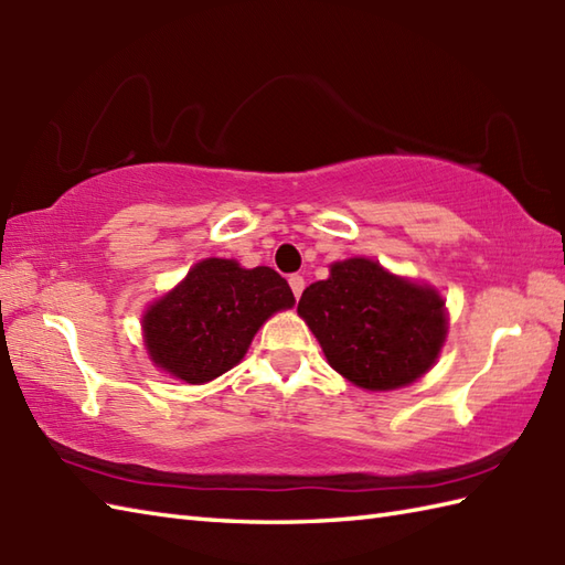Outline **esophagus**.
Instances as JSON below:
<instances>
[{"instance_id": "1", "label": "esophagus", "mask_w": 565, "mask_h": 565, "mask_svg": "<svg viewBox=\"0 0 565 565\" xmlns=\"http://www.w3.org/2000/svg\"><path fill=\"white\" fill-rule=\"evenodd\" d=\"M289 286H291L294 296H296V298H301V294H303V289H306L303 276H301V274H291V276H289Z\"/></svg>"}]
</instances>
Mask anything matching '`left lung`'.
Returning <instances> with one entry per match:
<instances>
[{
    "instance_id": "left-lung-1",
    "label": "left lung",
    "mask_w": 565,
    "mask_h": 565,
    "mask_svg": "<svg viewBox=\"0 0 565 565\" xmlns=\"http://www.w3.org/2000/svg\"><path fill=\"white\" fill-rule=\"evenodd\" d=\"M298 316L334 371L369 391L401 388L435 364L447 334L441 296L393 276L379 262L344 259L310 284Z\"/></svg>"
}]
</instances>
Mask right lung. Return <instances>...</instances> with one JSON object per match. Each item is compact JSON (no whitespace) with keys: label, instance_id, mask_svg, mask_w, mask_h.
Wrapping results in <instances>:
<instances>
[{"label":"right lung","instance_id":"add662e5","mask_svg":"<svg viewBox=\"0 0 565 565\" xmlns=\"http://www.w3.org/2000/svg\"><path fill=\"white\" fill-rule=\"evenodd\" d=\"M294 303L291 286L269 267L203 259L142 318L150 359L186 383H206L245 356L264 320Z\"/></svg>","mask_w":565,"mask_h":565}]
</instances>
